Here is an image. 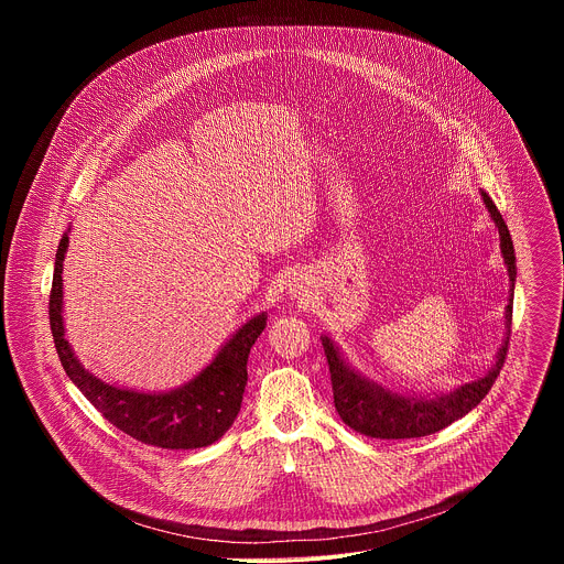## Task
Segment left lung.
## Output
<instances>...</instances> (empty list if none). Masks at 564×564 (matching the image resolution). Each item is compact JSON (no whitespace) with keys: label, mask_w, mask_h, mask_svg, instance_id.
<instances>
[{"label":"left lung","mask_w":564,"mask_h":564,"mask_svg":"<svg viewBox=\"0 0 564 564\" xmlns=\"http://www.w3.org/2000/svg\"><path fill=\"white\" fill-rule=\"evenodd\" d=\"M481 198H485V205L491 212V218L496 220L500 229V248L505 263L509 268V279H511V301L507 305V324L511 326L513 318V285H516V252H513V240L509 234V227L498 212L496 203L487 192H481ZM509 337L498 352L496 366L477 381L464 383L451 394L435 397V399H424V397H404L390 392L381 388L379 383H372L357 372H352L344 359L339 357L337 348L328 337H324V350L326 359L330 366V381H333V392H335V409L339 417L357 433L368 435V437H379V440H411V437H424L433 435L455 420L464 417L468 411H473L481 399L487 397L491 386L496 383L507 352H509Z\"/></svg>","instance_id":"1"}]
</instances>
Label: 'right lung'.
I'll return each instance as SVG.
<instances>
[{"mask_svg":"<svg viewBox=\"0 0 564 564\" xmlns=\"http://www.w3.org/2000/svg\"><path fill=\"white\" fill-rule=\"evenodd\" d=\"M68 248L64 234L55 254L53 285L48 296V318L57 357L68 379L116 429L142 444L158 448H200L225 435L234 424L248 383V357L268 326V316L250 318L216 355V359L187 386L147 394L122 390L89 375L70 352L62 324V261Z\"/></svg>","mask_w":564,"mask_h":564,"instance_id":"right-lung-1","label":"right lung"}]
</instances>
